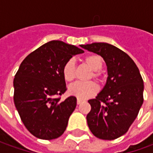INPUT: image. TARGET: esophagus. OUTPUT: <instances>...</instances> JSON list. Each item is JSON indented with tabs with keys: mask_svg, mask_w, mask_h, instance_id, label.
Returning a JSON list of instances; mask_svg holds the SVG:
<instances>
[{
	"mask_svg": "<svg viewBox=\"0 0 153 153\" xmlns=\"http://www.w3.org/2000/svg\"><path fill=\"white\" fill-rule=\"evenodd\" d=\"M76 102H77V104H80V103H81V102H82V100L77 99V100H76Z\"/></svg>",
	"mask_w": 153,
	"mask_h": 153,
	"instance_id": "34e87169",
	"label": "esophagus"
}]
</instances>
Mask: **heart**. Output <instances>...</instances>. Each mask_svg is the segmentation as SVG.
Instances as JSON below:
<instances>
[{
	"label": "heart",
	"mask_w": 153,
	"mask_h": 153,
	"mask_svg": "<svg viewBox=\"0 0 153 153\" xmlns=\"http://www.w3.org/2000/svg\"><path fill=\"white\" fill-rule=\"evenodd\" d=\"M85 63L88 68L92 70L90 79L93 77L97 81H100L102 77L101 69L102 68V59L98 54H90L84 59ZM63 76L64 80L71 82L76 76L75 61L72 59H68L63 67ZM98 92V86L93 81L89 82H76L68 87V93L78 99L84 100L93 96Z\"/></svg>",
	"instance_id": "1"
}]
</instances>
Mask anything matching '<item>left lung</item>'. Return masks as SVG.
Wrapping results in <instances>:
<instances>
[{"label": "left lung", "mask_w": 153, "mask_h": 153, "mask_svg": "<svg viewBox=\"0 0 153 153\" xmlns=\"http://www.w3.org/2000/svg\"><path fill=\"white\" fill-rule=\"evenodd\" d=\"M103 58L108 68L105 86L88 102V126L100 139L113 140L126 133L143 102V81L135 63L112 45L99 42L81 45Z\"/></svg>", "instance_id": "obj_1"}]
</instances>
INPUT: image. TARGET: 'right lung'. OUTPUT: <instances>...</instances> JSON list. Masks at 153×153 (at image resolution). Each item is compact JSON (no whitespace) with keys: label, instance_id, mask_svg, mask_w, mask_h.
I'll return each mask as SVG.
<instances>
[{"label":"right lung","instance_id":"1","mask_svg":"<svg viewBox=\"0 0 153 153\" xmlns=\"http://www.w3.org/2000/svg\"><path fill=\"white\" fill-rule=\"evenodd\" d=\"M80 48L61 41H51L23 59L14 79V102L20 118L32 135L51 140L65 131L76 98L61 101L67 90L63 67Z\"/></svg>","mask_w":153,"mask_h":153}]
</instances>
